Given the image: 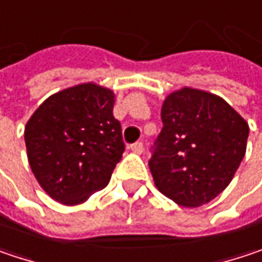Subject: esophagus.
I'll use <instances>...</instances> for the list:
<instances>
[{"mask_svg":"<svg viewBox=\"0 0 262 262\" xmlns=\"http://www.w3.org/2000/svg\"><path fill=\"white\" fill-rule=\"evenodd\" d=\"M129 149L134 152V154H141L143 152V143L141 141H136L129 146Z\"/></svg>","mask_w":262,"mask_h":262,"instance_id":"obj_1","label":"esophagus"}]
</instances>
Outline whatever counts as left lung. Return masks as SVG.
<instances>
[{
    "label": "left lung",
    "mask_w": 262,
    "mask_h": 262,
    "mask_svg": "<svg viewBox=\"0 0 262 262\" xmlns=\"http://www.w3.org/2000/svg\"><path fill=\"white\" fill-rule=\"evenodd\" d=\"M161 119L149 161L159 192L185 207L212 201L230 185L246 154L248 122L221 97L194 88L171 92Z\"/></svg>",
    "instance_id": "1"
}]
</instances>
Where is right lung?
<instances>
[{
  "label": "right lung",
  "mask_w": 262,
  "mask_h": 262,
  "mask_svg": "<svg viewBox=\"0 0 262 262\" xmlns=\"http://www.w3.org/2000/svg\"><path fill=\"white\" fill-rule=\"evenodd\" d=\"M113 104V91L82 83L50 95L27 122L29 167L55 201L80 204L110 182L125 150Z\"/></svg>",
  "instance_id": "add662e5"
}]
</instances>
